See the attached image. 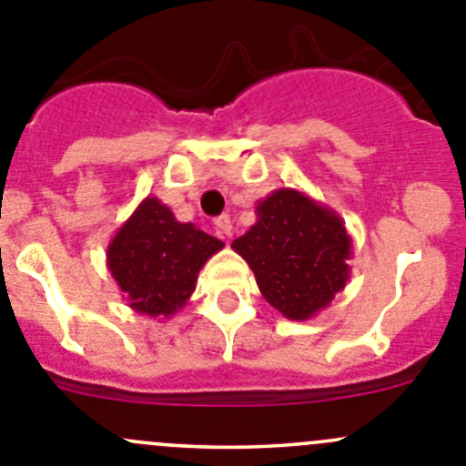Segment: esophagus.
Listing matches in <instances>:
<instances>
[{
  "label": "esophagus",
  "instance_id": "obj_1",
  "mask_svg": "<svg viewBox=\"0 0 466 466\" xmlns=\"http://www.w3.org/2000/svg\"><path fill=\"white\" fill-rule=\"evenodd\" d=\"M214 225L216 229H218V234H223V237H229V234H232V220H229L228 214L218 216V218L214 220Z\"/></svg>",
  "mask_w": 466,
  "mask_h": 466
}]
</instances>
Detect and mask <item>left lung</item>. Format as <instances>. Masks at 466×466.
Returning <instances> with one entry per match:
<instances>
[{"mask_svg": "<svg viewBox=\"0 0 466 466\" xmlns=\"http://www.w3.org/2000/svg\"><path fill=\"white\" fill-rule=\"evenodd\" d=\"M261 295L289 320H309L350 279L351 237L333 209L298 189H277L257 203V223L232 243Z\"/></svg>", "mask_w": 466, "mask_h": 466, "instance_id": "obj_1", "label": "left lung"}]
</instances>
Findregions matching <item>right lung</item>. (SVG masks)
Segmentation results:
<instances>
[{
    "mask_svg": "<svg viewBox=\"0 0 466 466\" xmlns=\"http://www.w3.org/2000/svg\"><path fill=\"white\" fill-rule=\"evenodd\" d=\"M223 246L148 196L112 237L107 270L135 313L171 318L196 290L200 268Z\"/></svg>",
    "mask_w": 466,
    "mask_h": 466,
    "instance_id": "1",
    "label": "right lung"
}]
</instances>
